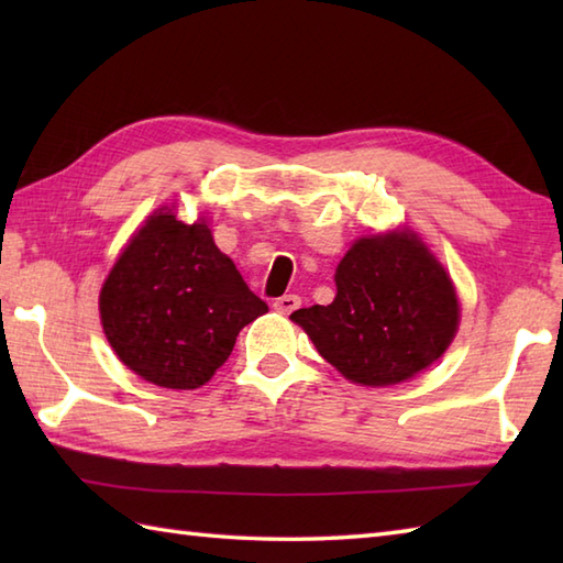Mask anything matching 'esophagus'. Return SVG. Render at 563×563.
<instances>
[{
  "instance_id": "esophagus-1",
  "label": "esophagus",
  "mask_w": 563,
  "mask_h": 563,
  "mask_svg": "<svg viewBox=\"0 0 563 563\" xmlns=\"http://www.w3.org/2000/svg\"><path fill=\"white\" fill-rule=\"evenodd\" d=\"M300 305H302V300L297 295H283V297H278V300L273 302V307L278 309L280 314H292Z\"/></svg>"
}]
</instances>
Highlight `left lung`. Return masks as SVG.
Instances as JSON below:
<instances>
[{
	"mask_svg": "<svg viewBox=\"0 0 563 563\" xmlns=\"http://www.w3.org/2000/svg\"><path fill=\"white\" fill-rule=\"evenodd\" d=\"M336 297L290 314L339 373L363 387L411 379L448 351L457 292L411 230L363 236L336 268Z\"/></svg>",
	"mask_w": 563,
	"mask_h": 563,
	"instance_id": "8db88e82",
	"label": "left lung"
}]
</instances>
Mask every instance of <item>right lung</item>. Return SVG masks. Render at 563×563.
Returning <instances> with one entry per match:
<instances>
[{"mask_svg": "<svg viewBox=\"0 0 563 563\" xmlns=\"http://www.w3.org/2000/svg\"><path fill=\"white\" fill-rule=\"evenodd\" d=\"M103 333L121 363L166 389L214 375L246 324L268 312L206 220L157 210L130 239L99 295Z\"/></svg>", "mask_w": 563, "mask_h": 563, "instance_id": "add662e5", "label": "right lung"}]
</instances>
